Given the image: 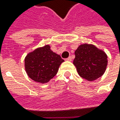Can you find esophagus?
<instances>
[{
  "instance_id": "obj_1",
  "label": "esophagus",
  "mask_w": 120,
  "mask_h": 120,
  "mask_svg": "<svg viewBox=\"0 0 120 120\" xmlns=\"http://www.w3.org/2000/svg\"><path fill=\"white\" fill-rule=\"evenodd\" d=\"M66 61H71V57H68L66 59Z\"/></svg>"
}]
</instances>
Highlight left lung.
<instances>
[{"instance_id":"left-lung-1","label":"left lung","mask_w":120,"mask_h":120,"mask_svg":"<svg viewBox=\"0 0 120 120\" xmlns=\"http://www.w3.org/2000/svg\"><path fill=\"white\" fill-rule=\"evenodd\" d=\"M73 65L78 74L86 80L92 81L102 76L108 65V56L91 44L84 43L75 51Z\"/></svg>"}]
</instances>
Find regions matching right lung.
Returning <instances> with one entry per match:
<instances>
[{
	"mask_svg": "<svg viewBox=\"0 0 120 120\" xmlns=\"http://www.w3.org/2000/svg\"><path fill=\"white\" fill-rule=\"evenodd\" d=\"M63 61L61 56L53 52L47 45L27 54L25 59V68L31 79L46 83L56 75Z\"/></svg>",
	"mask_w": 120,
	"mask_h": 120,
	"instance_id": "1",
	"label": "right lung"
}]
</instances>
